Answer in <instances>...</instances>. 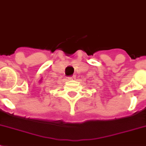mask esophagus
<instances>
[{
  "label": "esophagus",
  "mask_w": 146,
  "mask_h": 146,
  "mask_svg": "<svg viewBox=\"0 0 146 146\" xmlns=\"http://www.w3.org/2000/svg\"><path fill=\"white\" fill-rule=\"evenodd\" d=\"M68 78V79H69V80H75L76 77L74 75H73V76H72V77H68V78Z\"/></svg>",
  "instance_id": "34e87169"
}]
</instances>
